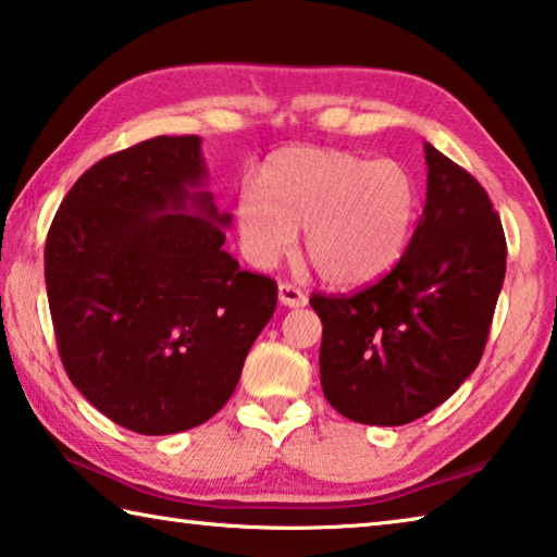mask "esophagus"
Instances as JSON below:
<instances>
[{"label": "esophagus", "mask_w": 557, "mask_h": 557, "mask_svg": "<svg viewBox=\"0 0 557 557\" xmlns=\"http://www.w3.org/2000/svg\"><path fill=\"white\" fill-rule=\"evenodd\" d=\"M280 301L285 307H305L307 295L299 287L289 285V282H280Z\"/></svg>", "instance_id": "esophagus-1"}]
</instances>
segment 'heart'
<instances>
[{"mask_svg":"<svg viewBox=\"0 0 557 557\" xmlns=\"http://www.w3.org/2000/svg\"><path fill=\"white\" fill-rule=\"evenodd\" d=\"M418 209V188L398 159L344 149L289 147L262 166V184L245 178L235 194L243 250L270 268L297 245L319 277L358 287L388 272L403 256Z\"/></svg>","mask_w":557,"mask_h":557,"instance_id":"heart-1","label":"heart"}]
</instances>
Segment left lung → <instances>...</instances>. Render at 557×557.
Listing matches in <instances>:
<instances>
[{"label": "left lung", "mask_w": 557, "mask_h": 557, "mask_svg": "<svg viewBox=\"0 0 557 557\" xmlns=\"http://www.w3.org/2000/svg\"><path fill=\"white\" fill-rule=\"evenodd\" d=\"M428 199L388 275L354 295L314 292L322 391L344 418L408 425L482 361L506 275V235L484 186L425 145Z\"/></svg>", "instance_id": "1"}]
</instances>
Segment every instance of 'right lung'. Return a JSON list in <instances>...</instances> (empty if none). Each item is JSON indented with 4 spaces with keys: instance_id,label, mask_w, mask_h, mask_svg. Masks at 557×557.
I'll return each mask as SVG.
<instances>
[{
    "instance_id": "right-lung-1",
    "label": "right lung",
    "mask_w": 557,
    "mask_h": 557,
    "mask_svg": "<svg viewBox=\"0 0 557 557\" xmlns=\"http://www.w3.org/2000/svg\"><path fill=\"white\" fill-rule=\"evenodd\" d=\"M201 137L92 164L46 235V292L71 383L112 422L172 435L219 412L270 322L277 282L223 250Z\"/></svg>"
}]
</instances>
